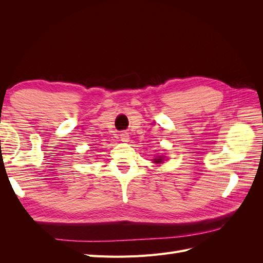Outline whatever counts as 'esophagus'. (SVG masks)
<instances>
[{
	"instance_id": "34e87169",
	"label": "esophagus",
	"mask_w": 263,
	"mask_h": 263,
	"mask_svg": "<svg viewBox=\"0 0 263 263\" xmlns=\"http://www.w3.org/2000/svg\"><path fill=\"white\" fill-rule=\"evenodd\" d=\"M121 139H122V141H128L129 140V136H128V134L127 133H122L121 134Z\"/></svg>"
}]
</instances>
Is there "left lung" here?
I'll list each match as a JSON object with an SVG mask.
<instances>
[{
	"label": "left lung",
	"mask_w": 263,
	"mask_h": 263,
	"mask_svg": "<svg viewBox=\"0 0 263 263\" xmlns=\"http://www.w3.org/2000/svg\"><path fill=\"white\" fill-rule=\"evenodd\" d=\"M162 160H163V159H162L161 157H159L158 159H155L154 161H155V163H161V162H162Z\"/></svg>",
	"instance_id": "1"
}]
</instances>
